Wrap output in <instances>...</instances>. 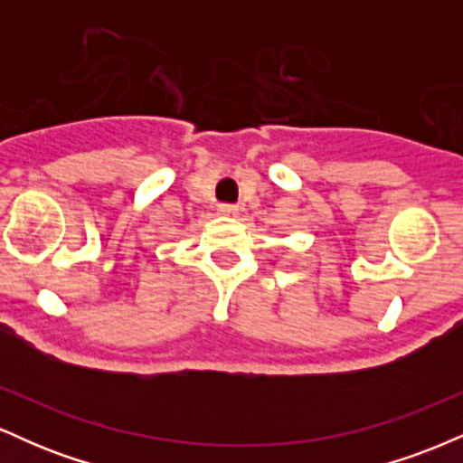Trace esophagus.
Masks as SVG:
<instances>
[{"label":"esophagus","instance_id":"34e87169","mask_svg":"<svg viewBox=\"0 0 463 463\" xmlns=\"http://www.w3.org/2000/svg\"><path fill=\"white\" fill-rule=\"evenodd\" d=\"M217 211H220L222 215H237L239 213V209L235 204H220L217 206Z\"/></svg>","mask_w":463,"mask_h":463}]
</instances>
